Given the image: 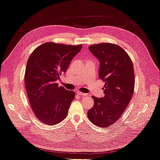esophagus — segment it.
<instances>
[{"label": "esophagus", "instance_id": "1", "mask_svg": "<svg viewBox=\"0 0 160 160\" xmlns=\"http://www.w3.org/2000/svg\"><path fill=\"white\" fill-rule=\"evenodd\" d=\"M77 94H78V95H80V96H83V97H85V96L88 95V94L83 93H82V92H80V91H77Z\"/></svg>", "mask_w": 160, "mask_h": 160}]
</instances>
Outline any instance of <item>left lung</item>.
<instances>
[{"label": "left lung", "instance_id": "1", "mask_svg": "<svg viewBox=\"0 0 160 160\" xmlns=\"http://www.w3.org/2000/svg\"><path fill=\"white\" fill-rule=\"evenodd\" d=\"M89 49L100 62L99 77L105 82V96L92 97L94 105L88 116L97 126L107 128L118 122L132 98L133 66L128 53L119 45L100 43L91 45Z\"/></svg>", "mask_w": 160, "mask_h": 160}]
</instances>
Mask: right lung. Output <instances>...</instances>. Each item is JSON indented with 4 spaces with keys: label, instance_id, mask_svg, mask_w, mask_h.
Returning a JSON list of instances; mask_svg holds the SVG:
<instances>
[{
    "label": "right lung",
    "instance_id": "1",
    "mask_svg": "<svg viewBox=\"0 0 160 160\" xmlns=\"http://www.w3.org/2000/svg\"><path fill=\"white\" fill-rule=\"evenodd\" d=\"M82 47L45 42L36 48L28 58L25 88L31 107L42 123L55 125L67 117L75 92L59 87L57 81L67 71Z\"/></svg>",
    "mask_w": 160,
    "mask_h": 160
}]
</instances>
